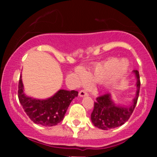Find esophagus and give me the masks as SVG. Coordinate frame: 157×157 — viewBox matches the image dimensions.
<instances>
[{
  "label": "esophagus",
  "mask_w": 157,
  "mask_h": 157,
  "mask_svg": "<svg viewBox=\"0 0 157 157\" xmlns=\"http://www.w3.org/2000/svg\"><path fill=\"white\" fill-rule=\"evenodd\" d=\"M87 95H88L87 92L85 91L84 90H82L79 92V96H80V97H83V96H87Z\"/></svg>",
  "instance_id": "1"
}]
</instances>
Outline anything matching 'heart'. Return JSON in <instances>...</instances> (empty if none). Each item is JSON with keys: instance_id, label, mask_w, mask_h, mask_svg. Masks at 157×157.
<instances>
[{"instance_id": "b5f03b06", "label": "heart", "mask_w": 157, "mask_h": 157, "mask_svg": "<svg viewBox=\"0 0 157 157\" xmlns=\"http://www.w3.org/2000/svg\"><path fill=\"white\" fill-rule=\"evenodd\" d=\"M128 63L125 60L118 61L117 58H109L96 64L90 73L83 69H78L77 74L83 83H88L90 80L96 83L103 82L108 90L118 86L128 72Z\"/></svg>"}]
</instances>
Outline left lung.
Segmentation results:
<instances>
[{"label":"left lung","mask_w":157,"mask_h":157,"mask_svg":"<svg viewBox=\"0 0 157 157\" xmlns=\"http://www.w3.org/2000/svg\"><path fill=\"white\" fill-rule=\"evenodd\" d=\"M134 73L137 78V90L131 105H116L111 99L110 93L99 96L94 102V109L91 113V121L95 127L102 130L112 129L122 125L129 119L137 105L140 86L139 72L136 70Z\"/></svg>","instance_id":"1"}]
</instances>
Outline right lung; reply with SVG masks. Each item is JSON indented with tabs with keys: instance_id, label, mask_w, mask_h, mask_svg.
I'll return each mask as SVG.
<instances>
[{
	"instance_id": "add662e5",
	"label": "right lung",
	"mask_w": 157,
	"mask_h": 157,
	"mask_svg": "<svg viewBox=\"0 0 157 157\" xmlns=\"http://www.w3.org/2000/svg\"><path fill=\"white\" fill-rule=\"evenodd\" d=\"M18 89L19 101L26 115L33 122L45 127H52L61 122L71 101L78 95L75 90H60L48 99H33L23 93L21 76Z\"/></svg>"
}]
</instances>
